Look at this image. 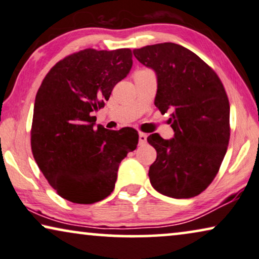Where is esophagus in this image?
Returning <instances> with one entry per match:
<instances>
[{"label": "esophagus", "instance_id": "1", "mask_svg": "<svg viewBox=\"0 0 259 259\" xmlns=\"http://www.w3.org/2000/svg\"><path fill=\"white\" fill-rule=\"evenodd\" d=\"M147 137H148L147 134H143V133L138 134V143H140L141 145L145 144V142H147Z\"/></svg>", "mask_w": 259, "mask_h": 259}]
</instances>
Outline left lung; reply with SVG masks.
Masks as SVG:
<instances>
[{"instance_id": "8db88e82", "label": "left lung", "mask_w": 259, "mask_h": 259, "mask_svg": "<svg viewBox=\"0 0 259 259\" xmlns=\"http://www.w3.org/2000/svg\"><path fill=\"white\" fill-rule=\"evenodd\" d=\"M134 55L155 71V105L169 119L174 137H148L157 158L149 167L150 183L159 194L190 198L213 181L230 138V105L221 79L196 54L176 43L135 49Z\"/></svg>"}]
</instances>
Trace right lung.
Here are the masks:
<instances>
[{
    "instance_id": "1",
    "label": "right lung",
    "mask_w": 259,
    "mask_h": 259,
    "mask_svg": "<svg viewBox=\"0 0 259 259\" xmlns=\"http://www.w3.org/2000/svg\"><path fill=\"white\" fill-rule=\"evenodd\" d=\"M130 49H84L50 69L35 98L31 150L57 194L93 204L111 194L118 166L136 149L135 129L108 130L95 116L133 67Z\"/></svg>"
}]
</instances>
